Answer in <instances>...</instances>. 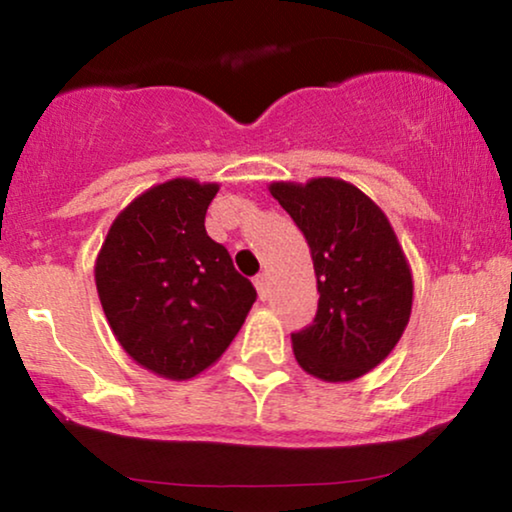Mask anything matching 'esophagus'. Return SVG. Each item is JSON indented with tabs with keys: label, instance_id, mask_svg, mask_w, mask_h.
<instances>
[{
	"label": "esophagus",
	"instance_id": "34e87169",
	"mask_svg": "<svg viewBox=\"0 0 512 512\" xmlns=\"http://www.w3.org/2000/svg\"><path fill=\"white\" fill-rule=\"evenodd\" d=\"M254 284H256V291H258V296H261V300L268 298V277L256 275L254 277Z\"/></svg>",
	"mask_w": 512,
	"mask_h": 512
}]
</instances>
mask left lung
Returning a JSON list of instances; mask_svg holds the SVG:
<instances>
[{
  "mask_svg": "<svg viewBox=\"0 0 512 512\" xmlns=\"http://www.w3.org/2000/svg\"><path fill=\"white\" fill-rule=\"evenodd\" d=\"M268 188L303 230L317 275L314 321L291 333L298 366L324 382H352L380 366L408 326V258L387 214L349 181H272Z\"/></svg>",
  "mask_w": 512,
  "mask_h": 512,
  "instance_id": "8db88e82",
  "label": "left lung"
}]
</instances>
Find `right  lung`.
<instances>
[{
  "mask_svg": "<svg viewBox=\"0 0 512 512\" xmlns=\"http://www.w3.org/2000/svg\"><path fill=\"white\" fill-rule=\"evenodd\" d=\"M219 184L177 177L137 195L95 261L104 317L125 354L167 380L221 359L256 300L226 247L205 230Z\"/></svg>",
  "mask_w": 512,
  "mask_h": 512,
  "instance_id": "right-lung-1",
  "label": "right lung"
}]
</instances>
